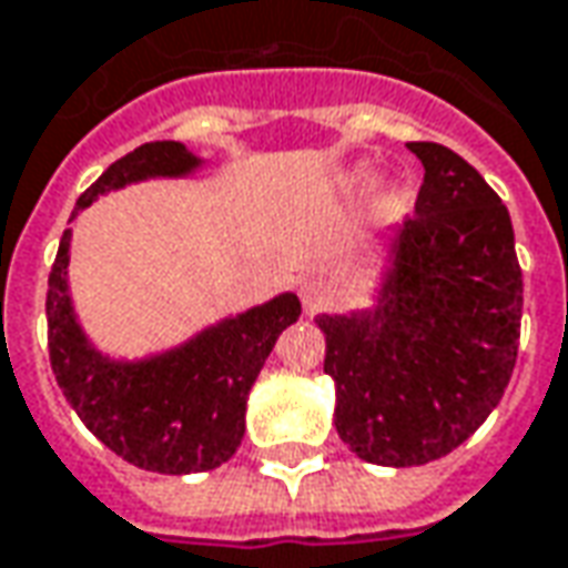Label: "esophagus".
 Instances as JSON below:
<instances>
[{"label":"esophagus","instance_id":"1","mask_svg":"<svg viewBox=\"0 0 568 568\" xmlns=\"http://www.w3.org/2000/svg\"><path fill=\"white\" fill-rule=\"evenodd\" d=\"M300 300H303V310L315 315V312H325L334 303V287H331L325 277H306L300 284Z\"/></svg>","mask_w":568,"mask_h":568}]
</instances>
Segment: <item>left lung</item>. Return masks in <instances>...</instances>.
<instances>
[{"mask_svg": "<svg viewBox=\"0 0 568 568\" xmlns=\"http://www.w3.org/2000/svg\"><path fill=\"white\" fill-rule=\"evenodd\" d=\"M425 165L416 215L394 246L384 303L318 315L334 425L375 466H425L469 440L500 403L523 328L509 212L463 155L409 143Z\"/></svg>", "mask_w": 568, "mask_h": 568, "instance_id": "left-lung-1", "label": "left lung"}]
</instances>
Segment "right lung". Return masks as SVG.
Wrapping results in <instances>:
<instances>
[{
  "instance_id": "obj_1",
  "label": "right lung",
  "mask_w": 568,
  "mask_h": 568,
  "mask_svg": "<svg viewBox=\"0 0 568 568\" xmlns=\"http://www.w3.org/2000/svg\"><path fill=\"white\" fill-rule=\"evenodd\" d=\"M196 165L200 159L184 143L152 140L102 171L78 200V209L105 190L143 178H178ZM68 250L71 231L62 234L49 272L45 322L52 375L80 422L136 469L190 475L227 463L246 432V397L281 331L300 318V300L281 293L265 306L224 318L165 356L109 363L87 344L74 322Z\"/></svg>"
}]
</instances>
